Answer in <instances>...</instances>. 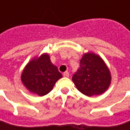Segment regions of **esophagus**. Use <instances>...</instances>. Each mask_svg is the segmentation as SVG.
Instances as JSON below:
<instances>
[{"mask_svg":"<svg viewBox=\"0 0 130 130\" xmlns=\"http://www.w3.org/2000/svg\"><path fill=\"white\" fill-rule=\"evenodd\" d=\"M63 77H69V73L68 72H65L64 73H63Z\"/></svg>","mask_w":130,"mask_h":130,"instance_id":"esophagus-1","label":"esophagus"}]
</instances>
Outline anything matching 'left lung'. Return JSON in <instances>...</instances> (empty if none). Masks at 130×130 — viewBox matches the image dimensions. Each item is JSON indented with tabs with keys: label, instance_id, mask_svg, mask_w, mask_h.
<instances>
[{
	"label": "left lung",
	"instance_id": "left-lung-1",
	"mask_svg": "<svg viewBox=\"0 0 130 130\" xmlns=\"http://www.w3.org/2000/svg\"><path fill=\"white\" fill-rule=\"evenodd\" d=\"M80 67L72 77L77 90L87 96L102 94L111 83L109 69L102 58L94 53L85 54Z\"/></svg>",
	"mask_w": 130,
	"mask_h": 130
}]
</instances>
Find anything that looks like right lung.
Instances as JSON below:
<instances>
[{"label": "right lung", "mask_w": 130, "mask_h": 130, "mask_svg": "<svg viewBox=\"0 0 130 130\" xmlns=\"http://www.w3.org/2000/svg\"><path fill=\"white\" fill-rule=\"evenodd\" d=\"M62 74L53 65L47 54L33 59L26 66L22 74V81L30 92L43 96L53 89Z\"/></svg>", "instance_id": "1"}]
</instances>
